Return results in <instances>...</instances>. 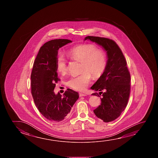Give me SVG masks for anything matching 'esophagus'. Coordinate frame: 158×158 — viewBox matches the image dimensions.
Segmentation results:
<instances>
[{
  "instance_id": "34e87169",
  "label": "esophagus",
  "mask_w": 158,
  "mask_h": 158,
  "mask_svg": "<svg viewBox=\"0 0 158 158\" xmlns=\"http://www.w3.org/2000/svg\"><path fill=\"white\" fill-rule=\"evenodd\" d=\"M79 96H80V97H81V96H86V94H85L80 93H79Z\"/></svg>"
}]
</instances>
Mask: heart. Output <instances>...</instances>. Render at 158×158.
<instances>
[{"mask_svg": "<svg viewBox=\"0 0 158 158\" xmlns=\"http://www.w3.org/2000/svg\"><path fill=\"white\" fill-rule=\"evenodd\" d=\"M68 55L73 60L82 63L81 70L83 72L72 76L67 81V85L75 90H84L90 83V75L95 79L99 78L106 68V53L94 44H80L73 47L69 51ZM56 67L57 72L61 74L67 72V60L61 53L57 54Z\"/></svg>", "mask_w": 158, "mask_h": 158, "instance_id": "obj_1", "label": "heart"}]
</instances>
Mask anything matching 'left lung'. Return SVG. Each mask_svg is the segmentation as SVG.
I'll return each instance as SVG.
<instances>
[{
  "label": "left lung",
  "mask_w": 158,
  "mask_h": 158,
  "mask_svg": "<svg viewBox=\"0 0 158 158\" xmlns=\"http://www.w3.org/2000/svg\"><path fill=\"white\" fill-rule=\"evenodd\" d=\"M106 50L107 62L103 74L91 89L100 91L101 105L94 110V114L105 122L114 121L127 106L131 90V75L127 62L118 44L111 39L98 36L86 37ZM104 91V92L103 91ZM98 96V93L92 94Z\"/></svg>",
  "instance_id": "1"
}]
</instances>
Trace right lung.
I'll return each mask as SVG.
<instances>
[{"label": "right lung", "mask_w": 158, "mask_h": 158, "mask_svg": "<svg viewBox=\"0 0 158 158\" xmlns=\"http://www.w3.org/2000/svg\"><path fill=\"white\" fill-rule=\"evenodd\" d=\"M72 42L67 39L47 42L39 50L31 74V94L39 111L50 121L60 122L67 118L79 98L77 92L68 89L63 95H56L54 89L58 78L56 62L60 48Z\"/></svg>", "instance_id": "add662e5"}]
</instances>
